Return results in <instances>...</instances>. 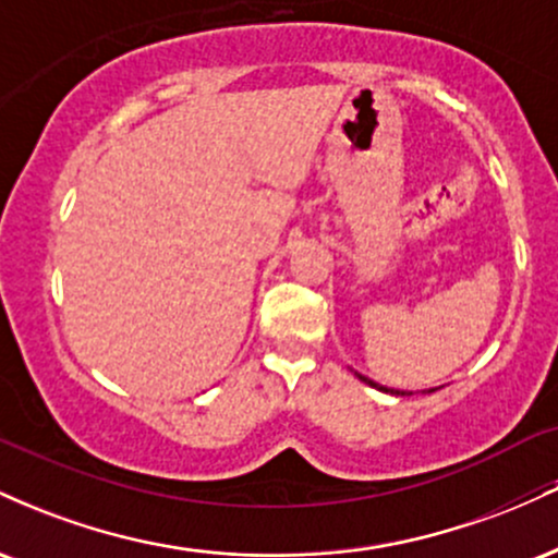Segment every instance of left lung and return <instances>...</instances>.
I'll use <instances>...</instances> for the list:
<instances>
[{
    "instance_id": "obj_1",
    "label": "left lung",
    "mask_w": 558,
    "mask_h": 558,
    "mask_svg": "<svg viewBox=\"0 0 558 558\" xmlns=\"http://www.w3.org/2000/svg\"><path fill=\"white\" fill-rule=\"evenodd\" d=\"M356 377H360L362 383H367V386H373V388H377V390H383V393H393V396H412V390H396V388H386V386H380V383H375V380H369V377H364L362 373H354ZM433 390H438V388H427V390H422V393H433Z\"/></svg>"
}]
</instances>
